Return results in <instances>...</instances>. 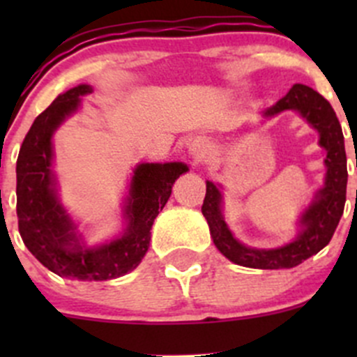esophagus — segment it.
Listing matches in <instances>:
<instances>
[{"instance_id":"esophagus-1","label":"esophagus","mask_w":357,"mask_h":357,"mask_svg":"<svg viewBox=\"0 0 357 357\" xmlns=\"http://www.w3.org/2000/svg\"><path fill=\"white\" fill-rule=\"evenodd\" d=\"M188 152L193 160H202L208 152H211V143L204 138H195L188 146Z\"/></svg>"}]
</instances>
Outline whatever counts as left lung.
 <instances>
[{"label":"left lung","instance_id":"left-lung-1","mask_svg":"<svg viewBox=\"0 0 357 357\" xmlns=\"http://www.w3.org/2000/svg\"><path fill=\"white\" fill-rule=\"evenodd\" d=\"M285 110H297L319 132V145L326 150L325 185L316 192L314 200L301 215V231L290 243L278 248H252L240 243L222 218L221 192L214 183L207 181L202 214L207 219L214 245L229 261L245 268H295L328 245L344 214L347 157L340 122L332 105L309 86L295 84L280 102L266 109L264 117H275Z\"/></svg>","mask_w":357,"mask_h":357}]
</instances>
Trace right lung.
Returning a JSON list of instances; mask_svg holds the SVG:
<instances>
[{
  "mask_svg": "<svg viewBox=\"0 0 357 357\" xmlns=\"http://www.w3.org/2000/svg\"><path fill=\"white\" fill-rule=\"evenodd\" d=\"M91 91L88 84L68 89L32 122L17 158V218L25 247L45 268L62 278L105 282L132 271L145 257L153 219L188 165L183 162L136 165L126 197L122 235L103 245L86 247L56 195L52 139L59 126L79 109L81 96Z\"/></svg>",
  "mask_w": 357,
  "mask_h": 357,
  "instance_id": "1",
  "label": "right lung"
}]
</instances>
